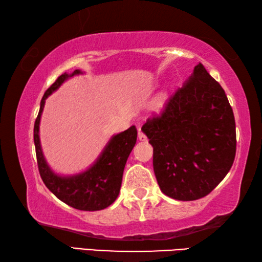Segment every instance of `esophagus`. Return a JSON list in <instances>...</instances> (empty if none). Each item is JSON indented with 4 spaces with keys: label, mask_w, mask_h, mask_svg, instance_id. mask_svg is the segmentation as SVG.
Masks as SVG:
<instances>
[{
    "label": "esophagus",
    "mask_w": 262,
    "mask_h": 262,
    "mask_svg": "<svg viewBox=\"0 0 262 262\" xmlns=\"http://www.w3.org/2000/svg\"><path fill=\"white\" fill-rule=\"evenodd\" d=\"M139 140L140 141H147V136L144 135V133L142 132L141 129L139 130Z\"/></svg>",
    "instance_id": "34e87169"
}]
</instances>
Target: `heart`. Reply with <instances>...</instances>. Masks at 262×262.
<instances>
[{"label":"heart","instance_id":"heart-1","mask_svg":"<svg viewBox=\"0 0 262 262\" xmlns=\"http://www.w3.org/2000/svg\"><path fill=\"white\" fill-rule=\"evenodd\" d=\"M162 100H163V99H161V101H162Z\"/></svg>","mask_w":262,"mask_h":262}]
</instances>
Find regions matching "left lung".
Wrapping results in <instances>:
<instances>
[{
	"label": "left lung",
	"instance_id": "8db88e82",
	"mask_svg": "<svg viewBox=\"0 0 262 262\" xmlns=\"http://www.w3.org/2000/svg\"><path fill=\"white\" fill-rule=\"evenodd\" d=\"M154 148L162 192L180 201L209 194L236 156V122L228 97L202 63L142 127Z\"/></svg>",
	"mask_w": 262,
	"mask_h": 262
}]
</instances>
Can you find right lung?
I'll list each match as a JSON object with an SVG mask.
<instances>
[{"mask_svg": "<svg viewBox=\"0 0 262 262\" xmlns=\"http://www.w3.org/2000/svg\"><path fill=\"white\" fill-rule=\"evenodd\" d=\"M78 74H82L78 69L70 75L62 74L47 89L34 122L33 139L39 173L46 187L62 202L75 209L96 211L105 209L117 200L121 187L123 168L128 156L136 143L137 129L135 126H132L120 134L114 135L97 162L82 173L72 177L55 174L43 157L40 139H39V123L47 97L52 95L66 79Z\"/></svg>", "mask_w": 262, "mask_h": 262, "instance_id": "1", "label": "right lung"}]
</instances>
